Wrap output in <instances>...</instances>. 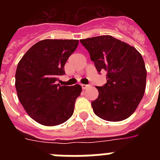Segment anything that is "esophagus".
Segmentation results:
<instances>
[{"label":"esophagus","mask_w":160,"mask_h":160,"mask_svg":"<svg viewBox=\"0 0 160 160\" xmlns=\"http://www.w3.org/2000/svg\"><path fill=\"white\" fill-rule=\"evenodd\" d=\"M90 87L89 85H86V84H82V87L83 90H86V89H87L88 87Z\"/></svg>","instance_id":"obj_1"}]
</instances>
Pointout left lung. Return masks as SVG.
Instances as JSON below:
<instances>
[{"label": "left lung", "mask_w": 160, "mask_h": 160, "mask_svg": "<svg viewBox=\"0 0 160 160\" xmlns=\"http://www.w3.org/2000/svg\"><path fill=\"white\" fill-rule=\"evenodd\" d=\"M98 72L107 71V83L96 87L97 99L91 102L94 114L111 122L128 118L135 112L146 88L147 70L135 47L111 35L81 39Z\"/></svg>", "instance_id": "obj_1"}]
</instances>
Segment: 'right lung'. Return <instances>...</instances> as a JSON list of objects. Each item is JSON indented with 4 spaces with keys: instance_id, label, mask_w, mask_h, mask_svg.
<instances>
[{
    "instance_id": "add662e5",
    "label": "right lung",
    "mask_w": 160,
    "mask_h": 160,
    "mask_svg": "<svg viewBox=\"0 0 160 160\" xmlns=\"http://www.w3.org/2000/svg\"><path fill=\"white\" fill-rule=\"evenodd\" d=\"M78 40L45 39L37 42L18 65L15 87L20 102L29 116L44 126H57L73 113L82 87L56 84L64 75L68 58L75 51Z\"/></svg>"
}]
</instances>
